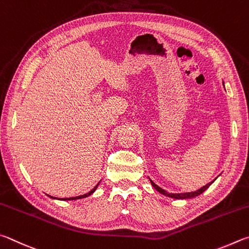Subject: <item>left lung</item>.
Listing matches in <instances>:
<instances>
[{
  "label": "left lung",
  "mask_w": 249,
  "mask_h": 249,
  "mask_svg": "<svg viewBox=\"0 0 249 249\" xmlns=\"http://www.w3.org/2000/svg\"><path fill=\"white\" fill-rule=\"evenodd\" d=\"M150 181H151V184H152V186L154 187V188L159 191V193H160V194H163L164 196H167V197H171V198H175V199H189V198H194V197H197V196H199V195H201L204 190L206 189H208L209 187H210V185L212 184L213 181H211V182H209V184H207L206 186H203L202 188H200V189H198L197 191H193V193H184V194H168L167 191H165L164 189H162L160 188V187H159L158 185L156 184H154L153 181H152L151 179H150Z\"/></svg>",
  "instance_id": "1"
}]
</instances>
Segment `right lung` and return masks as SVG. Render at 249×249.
I'll use <instances>...</instances> for the list:
<instances>
[{"mask_svg":"<svg viewBox=\"0 0 249 249\" xmlns=\"http://www.w3.org/2000/svg\"><path fill=\"white\" fill-rule=\"evenodd\" d=\"M98 185H99V182L97 185H96L93 189H91L89 193H87V194H85V195H82V196H77V197H72V198H62V199H60V200H76V199H82V198H86V197H89V196H90L91 194L94 193V191L96 190V188H97L98 187ZM50 198H52V199H56V198H54V197H51V196H49Z\"/></svg>","mask_w":249,"mask_h":249,"instance_id":"obj_1","label":"right lung"}]
</instances>
